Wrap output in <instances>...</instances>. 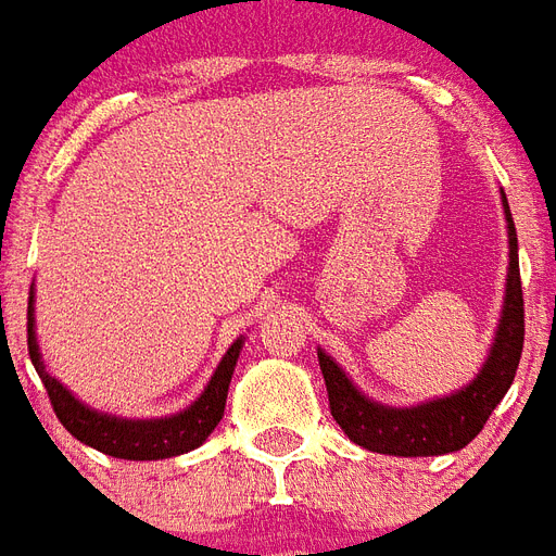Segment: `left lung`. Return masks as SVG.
<instances>
[{
    "mask_svg": "<svg viewBox=\"0 0 556 556\" xmlns=\"http://www.w3.org/2000/svg\"><path fill=\"white\" fill-rule=\"evenodd\" d=\"M501 203H504L509 247L507 286H504V306H501L495 336L475 380H468L456 392L430 397L421 404L389 406L380 404L377 397H368L344 374L339 362L318 348L332 418L348 433V439L365 451L389 456L454 454L483 430L492 409L504 401V394L513 386L521 359V344H525V300H521L519 279V238L504 191H501Z\"/></svg>",
    "mask_w": 556,
    "mask_h": 556,
    "instance_id": "1",
    "label": "left lung"
}]
</instances>
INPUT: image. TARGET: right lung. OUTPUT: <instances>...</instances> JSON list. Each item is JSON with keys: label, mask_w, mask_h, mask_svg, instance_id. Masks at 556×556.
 <instances>
[{"label": "right lung", "mask_w": 556, "mask_h": 556, "mask_svg": "<svg viewBox=\"0 0 556 556\" xmlns=\"http://www.w3.org/2000/svg\"><path fill=\"white\" fill-rule=\"evenodd\" d=\"M35 327V289H31L28 294V356L47 386L52 409L59 415L61 425L67 427L81 445L97 447L102 454L117 456V459H170V456L188 454L203 445L224 418L226 392H229L236 362L244 348V336L229 344L212 380L205 382V389L191 406H185L174 415H162V418H123V415L102 413V409L88 406L70 392L59 377L49 374L40 344H37Z\"/></svg>", "instance_id": "1"}]
</instances>
